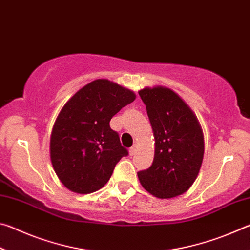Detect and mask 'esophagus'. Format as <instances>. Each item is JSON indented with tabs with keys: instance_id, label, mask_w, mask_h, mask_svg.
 Here are the masks:
<instances>
[{
	"instance_id": "34e87169",
	"label": "esophagus",
	"mask_w": 250,
	"mask_h": 250,
	"mask_svg": "<svg viewBox=\"0 0 250 250\" xmlns=\"http://www.w3.org/2000/svg\"><path fill=\"white\" fill-rule=\"evenodd\" d=\"M137 147H138V146L137 145H133L132 146L130 147V150H129V153H130V155L132 156V155H134L135 154V151H137Z\"/></svg>"
}]
</instances>
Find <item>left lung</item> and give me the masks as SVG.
Returning a JSON list of instances; mask_svg holds the SVG:
<instances>
[{
    "label": "left lung",
    "instance_id": "8db88e82",
    "mask_svg": "<svg viewBox=\"0 0 250 250\" xmlns=\"http://www.w3.org/2000/svg\"><path fill=\"white\" fill-rule=\"evenodd\" d=\"M154 135L152 166L138 172L141 185L159 198L185 193L196 180L204 156V137L196 116L166 87L139 91Z\"/></svg>",
    "mask_w": 250,
    "mask_h": 250
}]
</instances>
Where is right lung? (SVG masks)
Returning <instances> with one entry per match:
<instances>
[{"mask_svg":"<svg viewBox=\"0 0 250 250\" xmlns=\"http://www.w3.org/2000/svg\"><path fill=\"white\" fill-rule=\"evenodd\" d=\"M135 95L108 79L79 89L59 112L50 135V160L58 179L75 193L104 188L128 150L110 128L111 118Z\"/></svg>","mask_w":250,"mask_h":250,"instance_id":"add662e5","label":"right lung"}]
</instances>
